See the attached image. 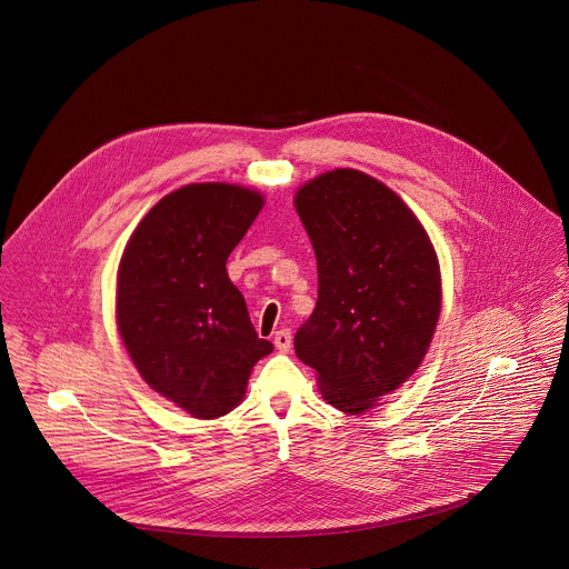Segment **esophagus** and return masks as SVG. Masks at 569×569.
I'll return each mask as SVG.
<instances>
[{"label": "esophagus", "instance_id": "34e87169", "mask_svg": "<svg viewBox=\"0 0 569 569\" xmlns=\"http://www.w3.org/2000/svg\"><path fill=\"white\" fill-rule=\"evenodd\" d=\"M290 345H292L290 330H279V332L274 335V347H277L279 351H290Z\"/></svg>", "mask_w": 569, "mask_h": 569}]
</instances>
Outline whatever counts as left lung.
<instances>
[{"label": "left lung", "instance_id": "8db88e82", "mask_svg": "<svg viewBox=\"0 0 569 569\" xmlns=\"http://www.w3.org/2000/svg\"><path fill=\"white\" fill-rule=\"evenodd\" d=\"M295 207L319 268L317 308L295 351L321 396L356 416L420 367L442 306L438 254L413 211L362 171L321 173Z\"/></svg>", "mask_w": 569, "mask_h": 569}]
</instances>
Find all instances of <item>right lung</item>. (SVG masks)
Here are the masks:
<instances>
[{
	"label": "right lung",
	"instance_id": "right-lung-1",
	"mask_svg": "<svg viewBox=\"0 0 569 569\" xmlns=\"http://www.w3.org/2000/svg\"><path fill=\"white\" fill-rule=\"evenodd\" d=\"M261 207L246 187L187 184L142 218L120 257V339L144 382L193 418L232 411L254 362L272 351L227 272Z\"/></svg>",
	"mask_w": 569,
	"mask_h": 569
}]
</instances>
